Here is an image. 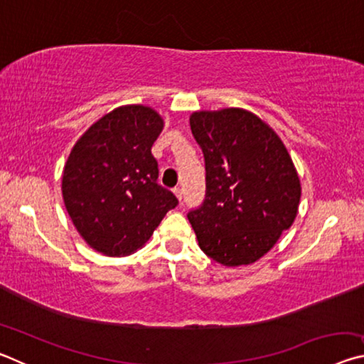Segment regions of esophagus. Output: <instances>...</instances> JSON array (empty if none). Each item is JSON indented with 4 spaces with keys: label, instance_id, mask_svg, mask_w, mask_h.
I'll list each match as a JSON object with an SVG mask.
<instances>
[{
    "label": "esophagus",
    "instance_id": "34e87169",
    "mask_svg": "<svg viewBox=\"0 0 364 364\" xmlns=\"http://www.w3.org/2000/svg\"><path fill=\"white\" fill-rule=\"evenodd\" d=\"M173 193H175V196L178 197V199H183V188H180V186H176V188H173Z\"/></svg>",
    "mask_w": 364,
    "mask_h": 364
}]
</instances>
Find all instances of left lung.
I'll use <instances>...</instances> for the list:
<instances>
[{"label": "left lung", "instance_id": "left-lung-1", "mask_svg": "<svg viewBox=\"0 0 364 364\" xmlns=\"http://www.w3.org/2000/svg\"><path fill=\"white\" fill-rule=\"evenodd\" d=\"M205 199L188 212L199 247L225 267L257 262L291 228L300 202L292 159L267 123L242 109L194 112Z\"/></svg>", "mask_w": 364, "mask_h": 364}]
</instances>
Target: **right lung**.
<instances>
[{"label":"right lung","mask_w":364,"mask_h":364,"mask_svg":"<svg viewBox=\"0 0 364 364\" xmlns=\"http://www.w3.org/2000/svg\"><path fill=\"white\" fill-rule=\"evenodd\" d=\"M160 115L123 106L91 125L73 146L63 175L67 212L86 242L109 257L133 254L149 241L175 194L157 183L152 144Z\"/></svg>","instance_id":"obj_1"}]
</instances>
